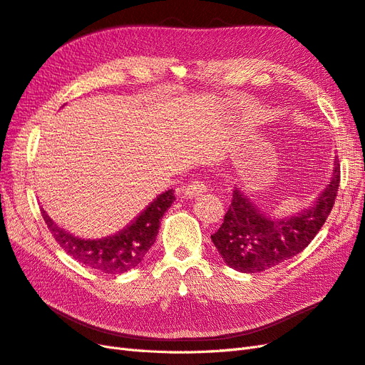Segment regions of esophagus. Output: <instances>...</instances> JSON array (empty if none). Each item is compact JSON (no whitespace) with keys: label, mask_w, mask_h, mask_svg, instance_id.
<instances>
[{"label":"esophagus","mask_w":365,"mask_h":365,"mask_svg":"<svg viewBox=\"0 0 365 365\" xmlns=\"http://www.w3.org/2000/svg\"><path fill=\"white\" fill-rule=\"evenodd\" d=\"M203 192H207V185L200 180H194L185 188V195H188V197H195V195H202Z\"/></svg>","instance_id":"34e87169"}]
</instances>
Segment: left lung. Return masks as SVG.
<instances>
[{"instance_id":"obj_1","label":"left lung","mask_w":365,"mask_h":365,"mask_svg":"<svg viewBox=\"0 0 365 365\" xmlns=\"http://www.w3.org/2000/svg\"><path fill=\"white\" fill-rule=\"evenodd\" d=\"M341 182V165L334 160L331 179L313 207L292 217H269L239 188L220 228L211 236L222 259L242 273H260L292 259L319 232L334 205Z\"/></svg>"}]
</instances>
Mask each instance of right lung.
I'll return each mask as SVG.
<instances>
[{"instance_id":"1","label":"right lung","mask_w":365,"mask_h":365,"mask_svg":"<svg viewBox=\"0 0 365 365\" xmlns=\"http://www.w3.org/2000/svg\"><path fill=\"white\" fill-rule=\"evenodd\" d=\"M175 200L174 190H168L151 202L126 228L101 239H81L58 228L46 214L43 219L60 247L80 264L108 274H121L140 265L154 245L165 211Z\"/></svg>"}]
</instances>
